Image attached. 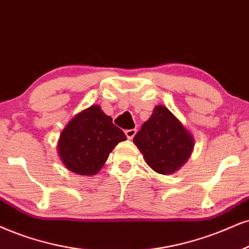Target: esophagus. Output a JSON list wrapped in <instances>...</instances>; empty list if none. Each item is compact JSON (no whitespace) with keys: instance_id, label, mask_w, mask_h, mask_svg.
Instances as JSON below:
<instances>
[{"instance_id":"34e87169","label":"esophagus","mask_w":249,"mask_h":249,"mask_svg":"<svg viewBox=\"0 0 249 249\" xmlns=\"http://www.w3.org/2000/svg\"><path fill=\"white\" fill-rule=\"evenodd\" d=\"M136 129H127L124 131L125 133V136H127V139L128 140H133L134 139V136L135 135H136Z\"/></svg>"}]
</instances>
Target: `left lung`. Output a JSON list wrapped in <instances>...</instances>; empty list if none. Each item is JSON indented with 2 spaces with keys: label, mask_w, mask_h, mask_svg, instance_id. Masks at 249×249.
<instances>
[{
  "label": "left lung",
  "mask_w": 249,
  "mask_h": 249,
  "mask_svg": "<svg viewBox=\"0 0 249 249\" xmlns=\"http://www.w3.org/2000/svg\"><path fill=\"white\" fill-rule=\"evenodd\" d=\"M134 143L146 164L160 174L176 172L187 161L194 141L181 122L165 106H157L135 135Z\"/></svg>",
  "instance_id": "8db88e82"
}]
</instances>
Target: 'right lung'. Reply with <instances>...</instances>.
Listing matches in <instances>:
<instances>
[{"mask_svg":"<svg viewBox=\"0 0 249 249\" xmlns=\"http://www.w3.org/2000/svg\"><path fill=\"white\" fill-rule=\"evenodd\" d=\"M124 140V133L113 124L112 118L94 105L67 124L60 136L59 155L73 173L93 176L100 171L116 144Z\"/></svg>","mask_w":249,"mask_h":249,"instance_id":"obj_1","label":"right lung"}]
</instances>
